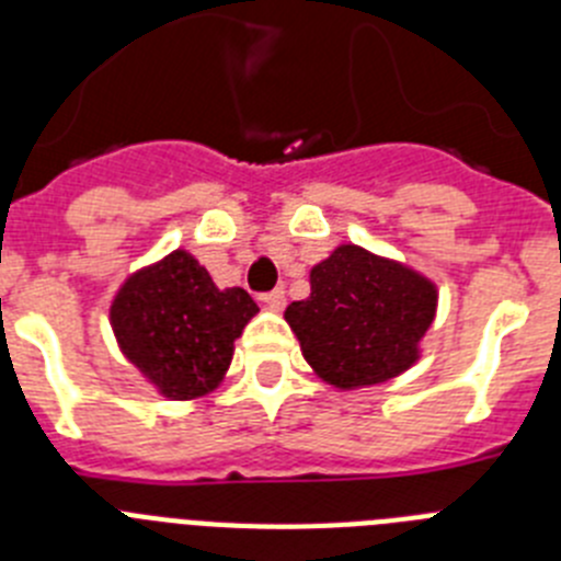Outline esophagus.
<instances>
[{
	"mask_svg": "<svg viewBox=\"0 0 561 561\" xmlns=\"http://www.w3.org/2000/svg\"><path fill=\"white\" fill-rule=\"evenodd\" d=\"M261 300H264L266 309L280 311L286 306V291L284 289H272V291H266V295H261Z\"/></svg>",
	"mask_w": 561,
	"mask_h": 561,
	"instance_id": "esophagus-1",
	"label": "esophagus"
}]
</instances>
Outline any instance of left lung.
Masks as SVG:
<instances>
[{"instance_id": "1", "label": "left lung", "mask_w": 561, "mask_h": 561, "mask_svg": "<svg viewBox=\"0 0 561 561\" xmlns=\"http://www.w3.org/2000/svg\"><path fill=\"white\" fill-rule=\"evenodd\" d=\"M438 291L427 277L354 244L311 270V295L286 306L314 374L342 390L379 385L419 359Z\"/></svg>"}]
</instances>
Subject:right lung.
<instances>
[{
    "mask_svg": "<svg viewBox=\"0 0 561 561\" xmlns=\"http://www.w3.org/2000/svg\"><path fill=\"white\" fill-rule=\"evenodd\" d=\"M244 289H219L185 250L134 272L112 304L123 354L168 399H196L219 388L232 342L255 317Z\"/></svg>",
    "mask_w": 561,
    "mask_h": 561,
    "instance_id": "1",
    "label": "right lung"
}]
</instances>
